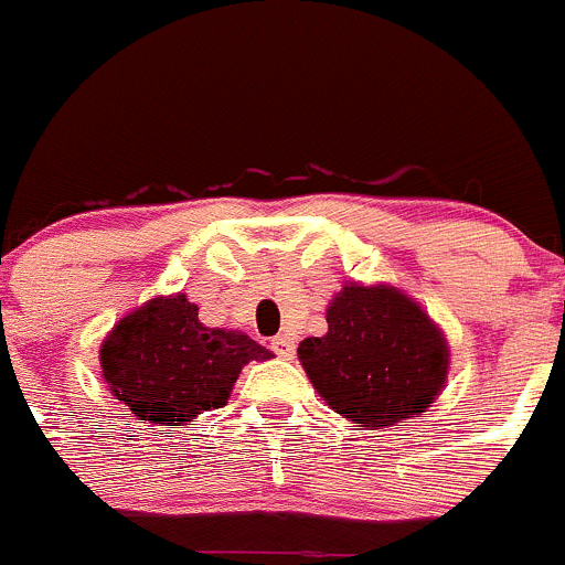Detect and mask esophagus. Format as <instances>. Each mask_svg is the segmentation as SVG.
<instances>
[{
	"label": "esophagus",
	"instance_id": "esophagus-1",
	"mask_svg": "<svg viewBox=\"0 0 565 565\" xmlns=\"http://www.w3.org/2000/svg\"><path fill=\"white\" fill-rule=\"evenodd\" d=\"M271 351H275L277 356H282V360H290L296 351L294 338H288V334H277V338H271Z\"/></svg>",
	"mask_w": 565,
	"mask_h": 565
}]
</instances>
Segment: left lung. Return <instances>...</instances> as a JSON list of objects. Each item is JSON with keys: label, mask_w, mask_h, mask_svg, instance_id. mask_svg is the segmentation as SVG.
<instances>
[{"label": "left lung", "mask_w": 565, "mask_h": 565, "mask_svg": "<svg viewBox=\"0 0 565 565\" xmlns=\"http://www.w3.org/2000/svg\"><path fill=\"white\" fill-rule=\"evenodd\" d=\"M327 323L323 338L301 340L299 360L338 415L382 428L434 404L448 373V343L401 290L345 285Z\"/></svg>", "instance_id": "left-lung-1"}]
</instances>
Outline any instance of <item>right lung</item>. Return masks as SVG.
I'll return each instance as SVG.
<instances>
[{"mask_svg":"<svg viewBox=\"0 0 565 565\" xmlns=\"http://www.w3.org/2000/svg\"><path fill=\"white\" fill-rule=\"evenodd\" d=\"M249 360H271V351L242 332L203 327L183 294L139 307L100 345V367L117 401L139 420L161 426L225 406Z\"/></svg>","mask_w":565,"mask_h":565,"instance_id":"right-lung-1","label":"right lung"}]
</instances>
